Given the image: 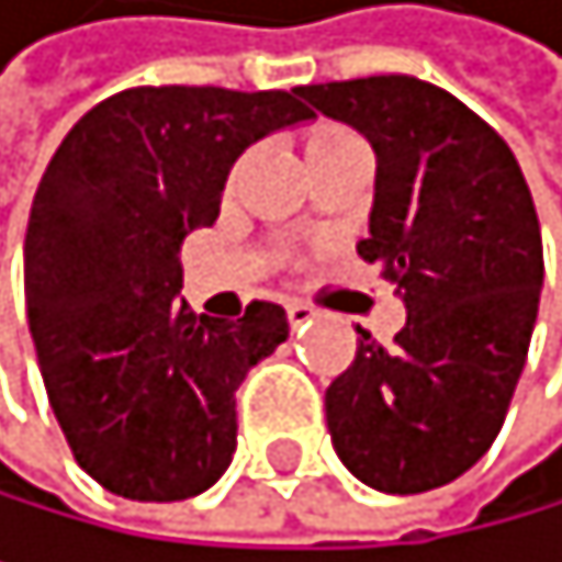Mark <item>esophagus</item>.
Segmentation results:
<instances>
[{
  "mask_svg": "<svg viewBox=\"0 0 562 562\" xmlns=\"http://www.w3.org/2000/svg\"><path fill=\"white\" fill-rule=\"evenodd\" d=\"M313 316H316L313 305H305V302H288V324H292V330H305V327L313 324Z\"/></svg>",
  "mask_w": 562,
  "mask_h": 562,
  "instance_id": "esophagus-1",
  "label": "esophagus"
}]
</instances>
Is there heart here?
Listing matches in <instances>:
<instances>
[{
  "label": "heart",
  "instance_id": "heart-1",
  "mask_svg": "<svg viewBox=\"0 0 562 562\" xmlns=\"http://www.w3.org/2000/svg\"><path fill=\"white\" fill-rule=\"evenodd\" d=\"M337 136H351V133H345V130H324V133L313 136V144H319V139H337Z\"/></svg>",
  "mask_w": 562,
  "mask_h": 562
}]
</instances>
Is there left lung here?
<instances>
[{
  "label": "left lung",
  "mask_w": 562,
  "mask_h": 562,
  "mask_svg": "<svg viewBox=\"0 0 562 562\" xmlns=\"http://www.w3.org/2000/svg\"><path fill=\"white\" fill-rule=\"evenodd\" d=\"M376 154L359 257L408 310L386 348L366 330L327 386L341 464L380 493H426L493 447L528 359L542 232L503 136L443 87L366 77L299 87Z\"/></svg>",
  "instance_id": "left-lung-1"
}]
</instances>
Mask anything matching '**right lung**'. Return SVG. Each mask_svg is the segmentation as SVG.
Masks as SVG:
<instances>
[{"mask_svg": "<svg viewBox=\"0 0 562 562\" xmlns=\"http://www.w3.org/2000/svg\"><path fill=\"white\" fill-rule=\"evenodd\" d=\"M310 119L299 87H133L94 104L41 176L27 324L72 458L109 493L189 499L232 464L235 391L288 316L260 299L235 324L189 313L179 246L217 221L246 147Z\"/></svg>", "mask_w": 562, "mask_h": 562, "instance_id": "add662e5", "label": "right lung"}]
</instances>
